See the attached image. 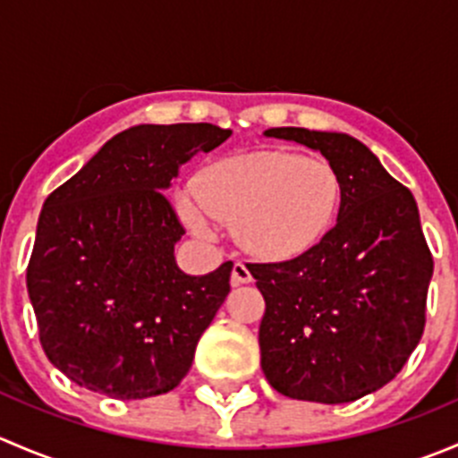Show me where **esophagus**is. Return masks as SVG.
<instances>
[{
	"instance_id": "34e87169",
	"label": "esophagus",
	"mask_w": 458,
	"mask_h": 458,
	"mask_svg": "<svg viewBox=\"0 0 458 458\" xmlns=\"http://www.w3.org/2000/svg\"><path fill=\"white\" fill-rule=\"evenodd\" d=\"M250 281H252V275H250V270H248L246 263H242V261L234 263V266H233V284L242 285V284H250Z\"/></svg>"
}]
</instances>
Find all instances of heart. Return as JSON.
<instances>
[{"label": "heart", "mask_w": 458, "mask_h": 458, "mask_svg": "<svg viewBox=\"0 0 458 458\" xmlns=\"http://www.w3.org/2000/svg\"><path fill=\"white\" fill-rule=\"evenodd\" d=\"M341 192L330 161L266 150L210 164L179 206L201 237L215 234V219L228 221L248 252L281 261L310 250L330 230Z\"/></svg>", "instance_id": "obj_1"}]
</instances>
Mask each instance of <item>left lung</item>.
I'll return each mask as SVG.
<instances>
[{
    "mask_svg": "<svg viewBox=\"0 0 458 458\" xmlns=\"http://www.w3.org/2000/svg\"><path fill=\"white\" fill-rule=\"evenodd\" d=\"M318 150L341 174L335 228L303 255L246 263L266 299L259 348L284 396L350 403L390 383L426 327L434 261L412 192L344 132L270 128Z\"/></svg>",
    "mask_w": 458,
    "mask_h": 458,
    "instance_id": "1",
    "label": "left lung"
}]
</instances>
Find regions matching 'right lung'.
<instances>
[{"label": "right lung", "mask_w": 458, "mask_h": 458, "mask_svg": "<svg viewBox=\"0 0 458 458\" xmlns=\"http://www.w3.org/2000/svg\"><path fill=\"white\" fill-rule=\"evenodd\" d=\"M230 135L212 123L132 126L48 195L26 285L41 348L72 383L148 399L191 370L233 261L201 276L179 270L174 243L186 230L164 191L179 165Z\"/></svg>", "instance_id": "obj_1"}]
</instances>
